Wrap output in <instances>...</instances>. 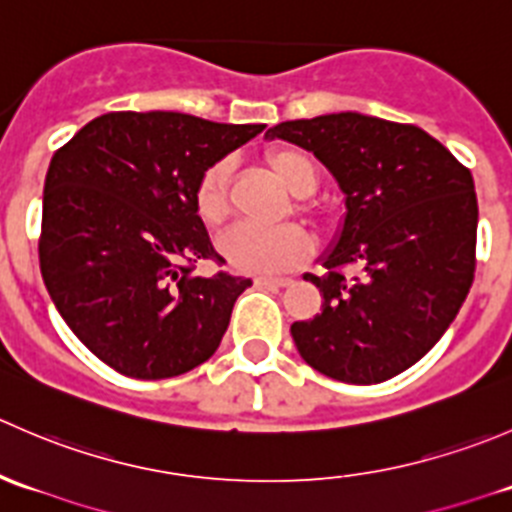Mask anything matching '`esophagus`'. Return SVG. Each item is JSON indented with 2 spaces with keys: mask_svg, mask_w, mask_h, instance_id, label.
Returning <instances> with one entry per match:
<instances>
[{
  "mask_svg": "<svg viewBox=\"0 0 512 512\" xmlns=\"http://www.w3.org/2000/svg\"><path fill=\"white\" fill-rule=\"evenodd\" d=\"M255 285H262V287H287V285H292V277H257Z\"/></svg>",
  "mask_w": 512,
  "mask_h": 512,
  "instance_id": "1",
  "label": "esophagus"
}]
</instances>
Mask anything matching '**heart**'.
<instances>
[{
  "instance_id": "b5f03b06",
  "label": "heart",
  "mask_w": 512,
  "mask_h": 512,
  "mask_svg": "<svg viewBox=\"0 0 512 512\" xmlns=\"http://www.w3.org/2000/svg\"><path fill=\"white\" fill-rule=\"evenodd\" d=\"M272 173L292 195H309L317 188V168L304 153L294 148H275L267 153ZM230 160H215L203 170L195 185V210L208 225L223 223L230 213ZM220 255L227 265L245 275L292 270L307 260L312 242L299 225H235L218 240Z\"/></svg>"
}]
</instances>
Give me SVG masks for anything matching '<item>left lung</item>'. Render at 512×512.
Here are the masks:
<instances>
[{
	"mask_svg": "<svg viewBox=\"0 0 512 512\" xmlns=\"http://www.w3.org/2000/svg\"><path fill=\"white\" fill-rule=\"evenodd\" d=\"M314 153L344 193V223L322 255V312L292 324L297 352L344 384H381L446 334L476 272L473 175L411 123L327 113L272 126ZM344 266L355 272L347 276Z\"/></svg>",
	"mask_w": 512,
	"mask_h": 512,
	"instance_id": "1",
	"label": "left lung"
}]
</instances>
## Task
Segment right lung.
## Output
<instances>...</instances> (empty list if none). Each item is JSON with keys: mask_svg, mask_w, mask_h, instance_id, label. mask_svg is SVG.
<instances>
[{"mask_svg": "<svg viewBox=\"0 0 512 512\" xmlns=\"http://www.w3.org/2000/svg\"><path fill=\"white\" fill-rule=\"evenodd\" d=\"M262 123L173 111H116L54 153L44 183L39 265L71 332L133 379H170L220 347L235 299L252 285L225 262L195 210V185Z\"/></svg>", "mask_w": 512, "mask_h": 512, "instance_id": "obj_1", "label": "right lung"}]
</instances>
